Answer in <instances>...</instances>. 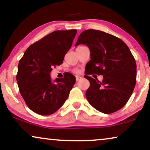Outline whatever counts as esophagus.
<instances>
[{"mask_svg":"<svg viewBox=\"0 0 150 150\" xmlns=\"http://www.w3.org/2000/svg\"><path fill=\"white\" fill-rule=\"evenodd\" d=\"M81 79V76H76V81H79L80 79Z\"/></svg>","mask_w":150,"mask_h":150,"instance_id":"34e87169","label":"esophagus"}]
</instances>
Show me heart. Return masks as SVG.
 I'll return each instance as SVG.
<instances>
[{
    "instance_id": "obj_1",
    "label": "heart",
    "mask_w": 150,
    "mask_h": 150,
    "mask_svg": "<svg viewBox=\"0 0 150 150\" xmlns=\"http://www.w3.org/2000/svg\"><path fill=\"white\" fill-rule=\"evenodd\" d=\"M76 73H79V71H78V70H76Z\"/></svg>"
}]
</instances>
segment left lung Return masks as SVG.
Returning a JSON list of instances; mask_svg holds the SVG:
<instances>
[{"instance_id":"left-lung-1","label":"left lung","mask_w":150,"mask_h":150,"mask_svg":"<svg viewBox=\"0 0 150 150\" xmlns=\"http://www.w3.org/2000/svg\"><path fill=\"white\" fill-rule=\"evenodd\" d=\"M89 47L91 60L85 76L90 82L86 91L89 104L98 111L110 114L117 111L128 101L136 85L137 64L128 46L120 38L101 30H84L75 46ZM103 76L100 82L88 75Z\"/></svg>"}]
</instances>
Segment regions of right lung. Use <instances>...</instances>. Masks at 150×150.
Listing matches in <instances>:
<instances>
[{"label":"right lung","mask_w":150,"mask_h":150,"mask_svg":"<svg viewBox=\"0 0 150 150\" xmlns=\"http://www.w3.org/2000/svg\"><path fill=\"white\" fill-rule=\"evenodd\" d=\"M77 30H56L28 47L19 61L16 80L22 97L33 111L49 115L68 98L76 78L68 74L51 81L52 67L62 64Z\"/></svg>","instance_id":"obj_1"}]
</instances>
